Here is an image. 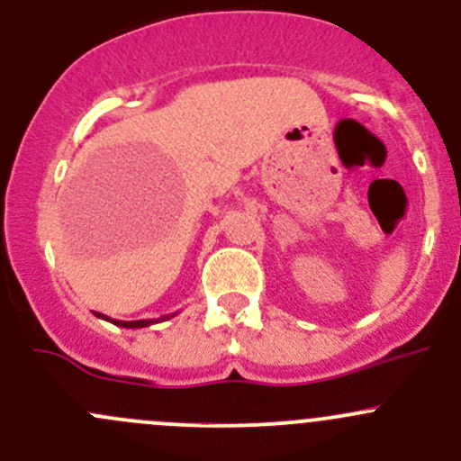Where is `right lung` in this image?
Instances as JSON below:
<instances>
[{
	"mask_svg": "<svg viewBox=\"0 0 461 461\" xmlns=\"http://www.w3.org/2000/svg\"><path fill=\"white\" fill-rule=\"evenodd\" d=\"M95 317L109 321V323H113V325H120V328H147V325L160 323V321H167V319L176 317V314H169V317H162V319H140V321H115V319H109V317H106V314H100V312H95Z\"/></svg>",
	"mask_w": 461,
	"mask_h": 461,
	"instance_id": "1",
	"label": "right lung"
}]
</instances>
